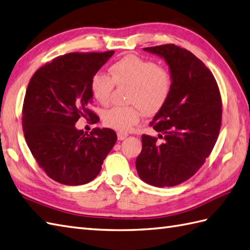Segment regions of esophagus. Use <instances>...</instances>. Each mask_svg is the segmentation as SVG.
<instances>
[{
	"label": "esophagus",
	"instance_id": "1",
	"mask_svg": "<svg viewBox=\"0 0 250 250\" xmlns=\"http://www.w3.org/2000/svg\"><path fill=\"white\" fill-rule=\"evenodd\" d=\"M117 137L119 141H124L125 138L127 137V133H125V132H118L117 133Z\"/></svg>",
	"mask_w": 250,
	"mask_h": 250
}]
</instances>
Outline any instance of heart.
Listing matches in <instances>:
<instances>
[{
  "label": "heart",
  "instance_id": "obj_1",
  "mask_svg": "<svg viewBox=\"0 0 250 250\" xmlns=\"http://www.w3.org/2000/svg\"><path fill=\"white\" fill-rule=\"evenodd\" d=\"M112 78L97 72L90 80V91L98 102L107 104L115 84L131 87L129 102L132 106H115L104 113V123L119 132L129 131L138 124L142 111L154 115L165 105L171 92V77L164 67L136 55H127L109 69Z\"/></svg>",
  "mask_w": 250,
  "mask_h": 250
}]
</instances>
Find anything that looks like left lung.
<instances>
[{"label":"left lung","instance_id":"obj_1","mask_svg":"<svg viewBox=\"0 0 250 250\" xmlns=\"http://www.w3.org/2000/svg\"><path fill=\"white\" fill-rule=\"evenodd\" d=\"M164 59L171 77V92L150 125L156 137L142 136L136 170L156 188L187 181L210 155L222 125V98L212 72L189 51L175 44L144 48Z\"/></svg>","mask_w":250,"mask_h":250}]
</instances>
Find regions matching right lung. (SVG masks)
<instances>
[{"label": "right lung", "instance_id": "right-lung-1", "mask_svg": "<svg viewBox=\"0 0 250 250\" xmlns=\"http://www.w3.org/2000/svg\"><path fill=\"white\" fill-rule=\"evenodd\" d=\"M103 53H69L39 68L28 83L22 109V127L28 148L51 179L65 185L92 181L117 141L115 131L78 130L80 117L99 121L88 108L90 80L111 59Z\"/></svg>", "mask_w": 250, "mask_h": 250}]
</instances>
